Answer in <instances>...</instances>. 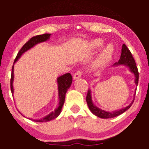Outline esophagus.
I'll list each match as a JSON object with an SVG mask.
<instances>
[{"label":"esophagus","instance_id":"esophagus-1","mask_svg":"<svg viewBox=\"0 0 149 149\" xmlns=\"http://www.w3.org/2000/svg\"><path fill=\"white\" fill-rule=\"evenodd\" d=\"M81 74H82V72H81V70H77L76 72L74 74V76H73V78L74 79H77L80 78L81 77Z\"/></svg>","mask_w":149,"mask_h":149}]
</instances>
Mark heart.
Masks as SVG:
<instances>
[{"label":"heart","instance_id":"heart-1","mask_svg":"<svg viewBox=\"0 0 149 149\" xmlns=\"http://www.w3.org/2000/svg\"><path fill=\"white\" fill-rule=\"evenodd\" d=\"M104 40L101 38H95L91 40V47L93 49H97L103 46ZM114 53L113 47L111 45H108L103 49L102 51L97 56L96 60L93 63L92 67L95 70H99L103 68L106 64H107L112 59Z\"/></svg>","mask_w":149,"mask_h":149}]
</instances>
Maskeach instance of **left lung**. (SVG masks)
<instances>
[{"mask_svg": "<svg viewBox=\"0 0 149 149\" xmlns=\"http://www.w3.org/2000/svg\"><path fill=\"white\" fill-rule=\"evenodd\" d=\"M125 65V66H127L128 68H130V71L132 72H133L134 75H135V83L136 85H138V79H139V73H138V68L136 66V62L134 60V59L132 56V53L130 52L129 49L127 47V46L125 45V44L123 45L122 46V49H121V57H120V59L119 62H116L115 64H114V66H117V65ZM136 94V93H135ZM86 101L87 103V105H88V107L89 110H90L91 113H92L93 115H95L97 117L100 118H102V119H109V118H113L117 116H119L121 115L122 113H123L124 112H125L127 110H128L131 107V106L133 104L134 101V98L133 100H132V103L130 104L129 106H127V107L123 108V109H120L119 111H116L113 112H107L105 111H103V110L100 109L98 108L95 107V106L93 104L92 100H91V90H88L87 91V94L86 96Z\"/></svg>", "mask_w": 149, "mask_h": 149, "instance_id": "left-lung-1", "label": "left lung"}]
</instances>
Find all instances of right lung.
<instances>
[{"label": "right lung", "mask_w": 149, "mask_h": 149, "mask_svg": "<svg viewBox=\"0 0 149 149\" xmlns=\"http://www.w3.org/2000/svg\"><path fill=\"white\" fill-rule=\"evenodd\" d=\"M51 36V34H41V35H37L35 36H33L30 39L28 40V42H26L25 44L24 45V46L21 48V49L19 50V52H18V54L16 56V58L14 60V64L17 62L18 59H19L22 54L24 52H26V51H28L30 49L35 45L40 43V42L46 41ZM14 78V74H13V65L12 66V72H11V91L12 94L13 93V81ZM72 81V77L70 73H66L58 77L57 79V82L58 84V94H59V105L57 109L55 110L54 112L51 113L49 115H47L46 117L42 118L40 119H36L34 120L32 119H29L32 121H34L36 122H47L51 120L56 119V117H58L59 115L61 113L62 111V107L64 105V100H65V96H66V91L68 90V89L70 87L71 83ZM20 113V112H19Z\"/></svg>", "instance_id": "add662e5"}]
</instances>
